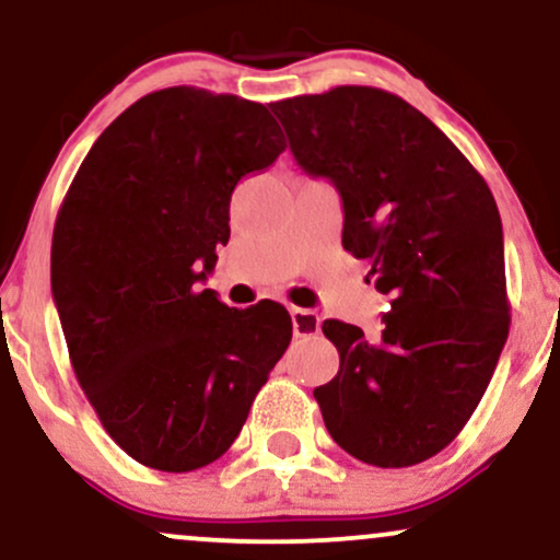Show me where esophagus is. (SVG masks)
Here are the masks:
<instances>
[{
	"label": "esophagus",
	"mask_w": 560,
	"mask_h": 560,
	"mask_svg": "<svg viewBox=\"0 0 560 560\" xmlns=\"http://www.w3.org/2000/svg\"><path fill=\"white\" fill-rule=\"evenodd\" d=\"M292 329L294 337H313V334L320 331V316L313 311H305V307H292Z\"/></svg>",
	"instance_id": "esophagus-1"
}]
</instances>
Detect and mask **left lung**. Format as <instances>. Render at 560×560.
I'll list each match as a JSON object with an SVG mask.
<instances>
[{
  "label": "left lung",
  "mask_w": 560,
  "mask_h": 560,
  "mask_svg": "<svg viewBox=\"0 0 560 560\" xmlns=\"http://www.w3.org/2000/svg\"><path fill=\"white\" fill-rule=\"evenodd\" d=\"M305 173L342 197V247L392 298L382 337L324 320L339 371L313 389L352 458L405 468L477 410L508 339L503 223L479 171L427 115L374 86L273 102ZM369 281V279H365Z\"/></svg>",
  "instance_id": "1"
}]
</instances>
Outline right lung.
Segmentation results:
<instances>
[{
	"label": "right lung",
	"instance_id": "obj_1",
	"mask_svg": "<svg viewBox=\"0 0 560 560\" xmlns=\"http://www.w3.org/2000/svg\"><path fill=\"white\" fill-rule=\"evenodd\" d=\"M260 102L171 86L141 96L83 158L52 234V298L105 432L141 466L221 458L292 339L279 302L199 289L229 242V202L284 152Z\"/></svg>",
	"mask_w": 560,
	"mask_h": 560
}]
</instances>
